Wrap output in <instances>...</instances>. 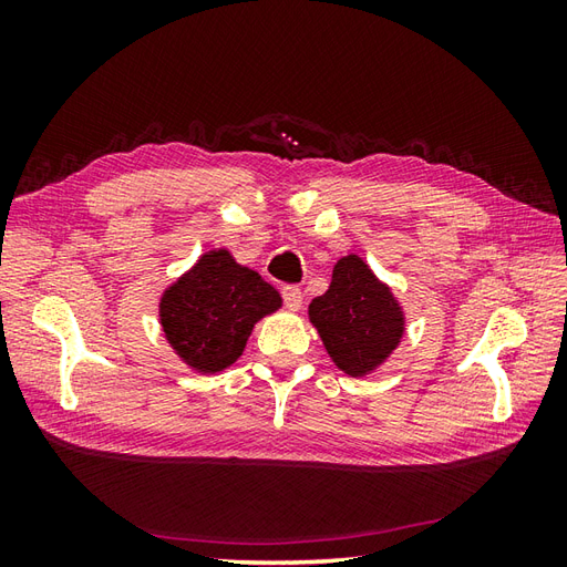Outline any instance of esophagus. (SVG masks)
Wrapping results in <instances>:
<instances>
[{
    "mask_svg": "<svg viewBox=\"0 0 567 567\" xmlns=\"http://www.w3.org/2000/svg\"><path fill=\"white\" fill-rule=\"evenodd\" d=\"M281 296H284V302L290 312H298L302 307V290L298 286H284Z\"/></svg>",
    "mask_w": 567,
    "mask_h": 567,
    "instance_id": "esophagus-1",
    "label": "esophagus"
}]
</instances>
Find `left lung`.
Listing matches in <instances>:
<instances>
[{"mask_svg":"<svg viewBox=\"0 0 567 567\" xmlns=\"http://www.w3.org/2000/svg\"><path fill=\"white\" fill-rule=\"evenodd\" d=\"M307 317L331 362L352 379L379 371L406 333L402 302L354 252L333 265L329 290L310 302Z\"/></svg>","mask_w":567,"mask_h":567,"instance_id":"8db88e82","label":"left lung"}]
</instances>
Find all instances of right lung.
Here are the masks:
<instances>
[{"label":"right lung","mask_w":567,"mask_h":567,"mask_svg":"<svg viewBox=\"0 0 567 567\" xmlns=\"http://www.w3.org/2000/svg\"><path fill=\"white\" fill-rule=\"evenodd\" d=\"M281 296L227 248L203 252L158 300V323L179 362L219 373L244 354L255 323L281 310Z\"/></svg>","instance_id":"add662e5"}]
</instances>
